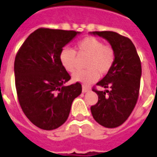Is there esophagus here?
<instances>
[{
	"instance_id": "esophagus-1",
	"label": "esophagus",
	"mask_w": 157,
	"mask_h": 157,
	"mask_svg": "<svg viewBox=\"0 0 157 157\" xmlns=\"http://www.w3.org/2000/svg\"><path fill=\"white\" fill-rule=\"evenodd\" d=\"M87 91H89V87H87V86H82V92L86 93Z\"/></svg>"
}]
</instances>
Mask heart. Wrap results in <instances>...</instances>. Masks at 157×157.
Wrapping results in <instances>:
<instances>
[{
    "instance_id": "heart-1",
    "label": "heart",
    "mask_w": 157,
    "mask_h": 157,
    "mask_svg": "<svg viewBox=\"0 0 157 157\" xmlns=\"http://www.w3.org/2000/svg\"><path fill=\"white\" fill-rule=\"evenodd\" d=\"M76 53L86 55V70L76 71L73 75V80L83 84H90L98 80L100 74H106L115 62V52L108 44H104L102 40L94 37H87L81 39L75 44V50L64 47L61 50L59 60L62 66L69 73H74L76 70Z\"/></svg>"
}]
</instances>
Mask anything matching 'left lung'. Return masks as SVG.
Instances as JSON below:
<instances>
[{"label": "left lung", "mask_w": 157, "mask_h": 157, "mask_svg": "<svg viewBox=\"0 0 157 157\" xmlns=\"http://www.w3.org/2000/svg\"><path fill=\"white\" fill-rule=\"evenodd\" d=\"M105 38L115 52V62L98 87L110 88L99 91L93 87L99 100L91 106L94 119L106 128H116L129 118L137 104L141 80V61L132 40L114 32H93Z\"/></svg>", "instance_id": "obj_1"}]
</instances>
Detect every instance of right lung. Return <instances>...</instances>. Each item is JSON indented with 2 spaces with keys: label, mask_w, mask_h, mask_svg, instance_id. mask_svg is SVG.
<instances>
[{
  "label": "right lung",
  "mask_w": 157,
  "mask_h": 157,
  "mask_svg": "<svg viewBox=\"0 0 157 157\" xmlns=\"http://www.w3.org/2000/svg\"><path fill=\"white\" fill-rule=\"evenodd\" d=\"M75 31L38 28L28 36L14 60L15 87L20 107L37 127L51 131L61 126L70 115L82 84L63 86L70 80L59 54Z\"/></svg>",
  "instance_id": "1"
}]
</instances>
